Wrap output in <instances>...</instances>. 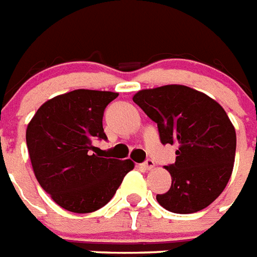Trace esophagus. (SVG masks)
<instances>
[{"mask_svg":"<svg viewBox=\"0 0 257 257\" xmlns=\"http://www.w3.org/2000/svg\"><path fill=\"white\" fill-rule=\"evenodd\" d=\"M143 167L146 168V170H153L154 167H155V162L153 161V159H147V161L145 162V163L142 164Z\"/></svg>","mask_w":257,"mask_h":257,"instance_id":"esophagus-1","label":"esophagus"}]
</instances>
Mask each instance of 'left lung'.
<instances>
[{"instance_id": "obj_1", "label": "left lung", "mask_w": 257, "mask_h": 257, "mask_svg": "<svg viewBox=\"0 0 257 257\" xmlns=\"http://www.w3.org/2000/svg\"><path fill=\"white\" fill-rule=\"evenodd\" d=\"M133 100L158 124L163 145H176L175 163L166 166L170 190L158 203L175 213L206 208L223 192L232 174L235 127L216 100L183 85L141 90Z\"/></svg>"}]
</instances>
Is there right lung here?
Masks as SVG:
<instances>
[{
  "label": "right lung",
  "mask_w": 257,
  "mask_h": 257,
  "mask_svg": "<svg viewBox=\"0 0 257 257\" xmlns=\"http://www.w3.org/2000/svg\"><path fill=\"white\" fill-rule=\"evenodd\" d=\"M116 96L111 91L74 90L45 102L28 124L26 145L34 175L65 210L89 213L102 208L134 168L130 159L93 154V142L107 139L102 119Z\"/></svg>",
  "instance_id": "add662e5"
}]
</instances>
